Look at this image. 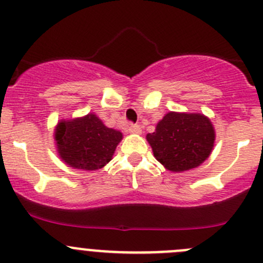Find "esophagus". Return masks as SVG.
Instances as JSON below:
<instances>
[{"instance_id":"1","label":"esophagus","mask_w":263,"mask_h":263,"mask_svg":"<svg viewBox=\"0 0 263 263\" xmlns=\"http://www.w3.org/2000/svg\"><path fill=\"white\" fill-rule=\"evenodd\" d=\"M127 131H128L129 134H140V132H141V128H140L139 124H129Z\"/></svg>"}]
</instances>
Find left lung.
<instances>
[{
    "label": "left lung",
    "mask_w": 263,
    "mask_h": 263,
    "mask_svg": "<svg viewBox=\"0 0 263 263\" xmlns=\"http://www.w3.org/2000/svg\"><path fill=\"white\" fill-rule=\"evenodd\" d=\"M146 140L166 171L182 173L197 168L210 156L215 129L210 118L201 113L168 112Z\"/></svg>",
    "instance_id": "obj_1"
}]
</instances>
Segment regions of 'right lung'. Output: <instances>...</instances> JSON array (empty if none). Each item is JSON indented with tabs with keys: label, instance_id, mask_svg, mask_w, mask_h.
<instances>
[{
	"label": "right lung",
	"instance_id": "add662e5",
	"mask_svg": "<svg viewBox=\"0 0 263 263\" xmlns=\"http://www.w3.org/2000/svg\"><path fill=\"white\" fill-rule=\"evenodd\" d=\"M58 156L67 166L79 171H98L112 160L121 131L109 128L94 113L61 119L54 128Z\"/></svg>",
	"mask_w": 263,
	"mask_h": 263
}]
</instances>
